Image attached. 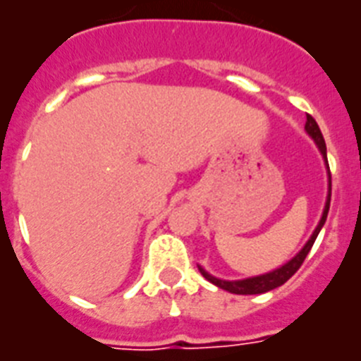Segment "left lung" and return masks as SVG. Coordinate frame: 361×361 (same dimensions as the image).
<instances>
[{
  "mask_svg": "<svg viewBox=\"0 0 361 361\" xmlns=\"http://www.w3.org/2000/svg\"><path fill=\"white\" fill-rule=\"evenodd\" d=\"M305 131L307 135L311 137L314 145L320 150V154L324 158V164H326V169H328V197H326V205H324L322 211V219L318 222V226L312 231V235L309 237V241L305 243V247L301 248L300 252L295 254L294 258L288 259L286 264L276 267V269L269 271V273H264V275H256V276H248V279H241V281H224V279H219V276H212L209 271H205L201 265H197V269L207 281L212 282L214 286L222 288L226 292L230 294H239V295H254V294H265L269 290H275V288L282 286L284 282L294 275L295 271L300 269L303 259L307 258V254L312 248L314 241H317L318 233L322 230V226L326 224V219H328V211H329V200H331V175H329V166H328V154H326V141H324L322 131L318 128L317 120L312 118L311 114H307V122H305Z\"/></svg>",
  "mask_w": 361,
  "mask_h": 361,
  "instance_id": "1",
  "label": "left lung"
}]
</instances>
